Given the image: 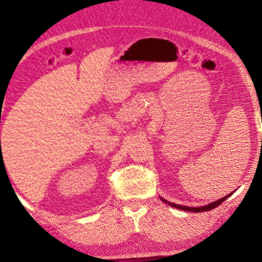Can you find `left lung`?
<instances>
[{"label":"left lung","mask_w":262,"mask_h":262,"mask_svg":"<svg viewBox=\"0 0 262 262\" xmlns=\"http://www.w3.org/2000/svg\"><path fill=\"white\" fill-rule=\"evenodd\" d=\"M232 193H233V192H232ZM232 193H229L228 195H225L224 198H221V199H219V200L213 201V203H211V204L205 205V206H199V207H190V206H184V205H177V204H174V203H170V201L166 200V199H164V198H162V196H160V199H162L165 204L170 205V206L174 207V208H178V210H183V211H186V212H195V213H200V212L211 211V210H213V208L218 207L220 204H223L224 201L228 198V196H231V195H232Z\"/></svg>","instance_id":"8db88e82"}]
</instances>
